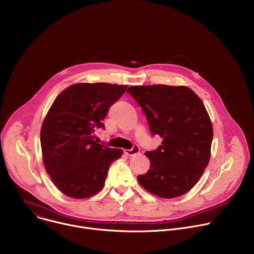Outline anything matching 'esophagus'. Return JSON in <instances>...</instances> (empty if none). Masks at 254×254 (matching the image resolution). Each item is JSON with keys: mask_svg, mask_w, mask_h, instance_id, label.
Segmentation results:
<instances>
[{"mask_svg": "<svg viewBox=\"0 0 254 254\" xmlns=\"http://www.w3.org/2000/svg\"><path fill=\"white\" fill-rule=\"evenodd\" d=\"M138 153H139V148L137 146H133L130 150H125V154L127 156H129V157L134 156V155H136Z\"/></svg>", "mask_w": 254, "mask_h": 254, "instance_id": "obj_1", "label": "esophagus"}]
</instances>
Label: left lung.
<instances>
[{"mask_svg":"<svg viewBox=\"0 0 254 254\" xmlns=\"http://www.w3.org/2000/svg\"><path fill=\"white\" fill-rule=\"evenodd\" d=\"M127 92L147 117L150 131L162 144L146 152L151 166L138 183L150 193L171 199L199 181L210 160L213 127L199 96L186 86H130Z\"/></svg>","mask_w":254,"mask_h":254,"instance_id":"8db88e82","label":"left lung"}]
</instances>
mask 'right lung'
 Wrapping results in <instances>:
<instances>
[{
	"mask_svg": "<svg viewBox=\"0 0 254 254\" xmlns=\"http://www.w3.org/2000/svg\"><path fill=\"white\" fill-rule=\"evenodd\" d=\"M127 85L77 83L54 100L40 133L45 169L54 185L66 196L84 199L98 193L113 162L123 150L95 140V130Z\"/></svg>",
	"mask_w": 254,
	"mask_h": 254,
	"instance_id": "add662e5",
	"label": "right lung"
}]
</instances>
